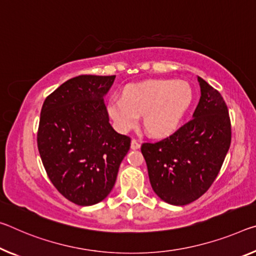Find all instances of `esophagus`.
<instances>
[{
	"label": "esophagus",
	"instance_id": "1",
	"mask_svg": "<svg viewBox=\"0 0 256 256\" xmlns=\"http://www.w3.org/2000/svg\"><path fill=\"white\" fill-rule=\"evenodd\" d=\"M139 148H140V144L138 142L136 139H132V141H131V149L136 150V149H139Z\"/></svg>",
	"mask_w": 256,
	"mask_h": 256
}]
</instances>
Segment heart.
<instances>
[{
    "mask_svg": "<svg viewBox=\"0 0 256 256\" xmlns=\"http://www.w3.org/2000/svg\"><path fill=\"white\" fill-rule=\"evenodd\" d=\"M192 90L184 80H149L130 84L109 100L108 112L122 132L136 128L139 115L149 134L163 138L180 126L192 106Z\"/></svg>",
    "mask_w": 256,
    "mask_h": 256,
    "instance_id": "obj_1",
    "label": "heart"
}]
</instances>
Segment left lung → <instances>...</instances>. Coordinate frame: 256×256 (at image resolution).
I'll return each mask as SVG.
<instances>
[{
  "label": "left lung",
  "mask_w": 256,
  "mask_h": 256,
  "mask_svg": "<svg viewBox=\"0 0 256 256\" xmlns=\"http://www.w3.org/2000/svg\"><path fill=\"white\" fill-rule=\"evenodd\" d=\"M198 82L202 96L194 118L165 139L141 146L152 190L171 205L190 204L208 192L231 142L224 100L200 76Z\"/></svg>",
  "instance_id": "8db88e82"
}]
</instances>
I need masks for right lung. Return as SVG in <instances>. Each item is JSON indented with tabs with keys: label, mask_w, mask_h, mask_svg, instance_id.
I'll use <instances>...</instances> for the list:
<instances>
[{
	"label": "right lung",
	"mask_w": 256,
	"mask_h": 256,
	"mask_svg": "<svg viewBox=\"0 0 256 256\" xmlns=\"http://www.w3.org/2000/svg\"><path fill=\"white\" fill-rule=\"evenodd\" d=\"M115 77L68 80L46 96L40 110V160L52 184L76 205H94L108 196L131 146L130 136L112 128L104 102Z\"/></svg>",
	"instance_id": "right-lung-1"
}]
</instances>
